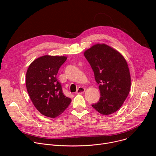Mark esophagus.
Wrapping results in <instances>:
<instances>
[{"label":"esophagus","instance_id":"obj_1","mask_svg":"<svg viewBox=\"0 0 156 156\" xmlns=\"http://www.w3.org/2000/svg\"><path fill=\"white\" fill-rule=\"evenodd\" d=\"M85 91V89L82 87H78V88L77 89V90L76 92V94H83Z\"/></svg>","mask_w":156,"mask_h":156}]
</instances>
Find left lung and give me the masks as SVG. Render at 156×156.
<instances>
[{"label": "left lung", "mask_w": 156, "mask_h": 156, "mask_svg": "<svg viewBox=\"0 0 156 156\" xmlns=\"http://www.w3.org/2000/svg\"><path fill=\"white\" fill-rule=\"evenodd\" d=\"M99 84L101 98L92 107L108 115L117 111L130 90L131 78L128 64L119 52L105 44H96L84 52Z\"/></svg>", "instance_id": "1"}]
</instances>
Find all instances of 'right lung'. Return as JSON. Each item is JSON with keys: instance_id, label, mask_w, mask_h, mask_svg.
Returning <instances> with one entry per match:
<instances>
[{"instance_id": "right-lung-1", "label": "right lung", "mask_w": 156, "mask_h": 156, "mask_svg": "<svg viewBox=\"0 0 156 156\" xmlns=\"http://www.w3.org/2000/svg\"><path fill=\"white\" fill-rule=\"evenodd\" d=\"M65 56L44 55L33 61L26 75V86L37 109L49 118L59 116L68 108L71 99L62 92L56 76L66 61Z\"/></svg>"}]
</instances>
